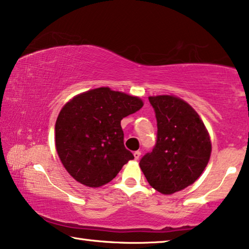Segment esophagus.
<instances>
[{
	"instance_id": "obj_1",
	"label": "esophagus",
	"mask_w": 249,
	"mask_h": 249,
	"mask_svg": "<svg viewBox=\"0 0 249 249\" xmlns=\"http://www.w3.org/2000/svg\"><path fill=\"white\" fill-rule=\"evenodd\" d=\"M141 155H142V153H141V151H134V158L135 159H136V160H138V159H140L141 158Z\"/></svg>"
}]
</instances>
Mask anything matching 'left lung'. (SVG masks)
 Returning a JSON list of instances; mask_svg holds the SVG:
<instances>
[{
  "mask_svg": "<svg viewBox=\"0 0 249 249\" xmlns=\"http://www.w3.org/2000/svg\"><path fill=\"white\" fill-rule=\"evenodd\" d=\"M148 99L157 120V142L140 167L155 190L172 195L199 178L212 146L203 122L187 102L172 95Z\"/></svg>",
  "mask_w": 249,
  "mask_h": 249,
  "instance_id": "8db88e82",
  "label": "left lung"
}]
</instances>
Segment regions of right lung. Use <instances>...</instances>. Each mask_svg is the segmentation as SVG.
<instances>
[{"mask_svg":"<svg viewBox=\"0 0 249 249\" xmlns=\"http://www.w3.org/2000/svg\"><path fill=\"white\" fill-rule=\"evenodd\" d=\"M142 105L137 96L98 88L74 96L61 108L54 126L56 149L73 179L98 188L134 159L124 146L121 121Z\"/></svg>","mask_w":249,"mask_h":249,"instance_id":"right-lung-1","label":"right lung"}]
</instances>
